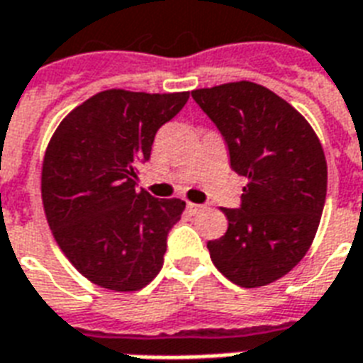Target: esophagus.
Segmentation results:
<instances>
[{"label":"esophagus","mask_w":363,"mask_h":363,"mask_svg":"<svg viewBox=\"0 0 363 363\" xmlns=\"http://www.w3.org/2000/svg\"><path fill=\"white\" fill-rule=\"evenodd\" d=\"M186 207L192 215H198V213H201V211L205 209V205H198V203H188Z\"/></svg>","instance_id":"esophagus-1"}]
</instances>
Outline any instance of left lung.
I'll use <instances>...</instances> for the list:
<instances>
[{
	"mask_svg": "<svg viewBox=\"0 0 363 363\" xmlns=\"http://www.w3.org/2000/svg\"><path fill=\"white\" fill-rule=\"evenodd\" d=\"M215 122L230 164L247 177L241 207L222 209L228 232L207 242L222 275L242 288L279 281L301 262L320 224L328 165L311 124L269 88L250 81L194 90Z\"/></svg>",
	"mask_w": 363,
	"mask_h": 363,
	"instance_id": "1",
	"label": "left lung"
}]
</instances>
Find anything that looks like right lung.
<instances>
[{
    "mask_svg": "<svg viewBox=\"0 0 363 363\" xmlns=\"http://www.w3.org/2000/svg\"><path fill=\"white\" fill-rule=\"evenodd\" d=\"M188 96L105 90L71 111L48 141L41 171L48 226L75 269L98 286L135 292L164 265L167 233L186 203L137 192L135 184L156 131Z\"/></svg>",
    "mask_w": 363,
    "mask_h": 363,
    "instance_id": "1",
    "label": "right lung"
}]
</instances>
